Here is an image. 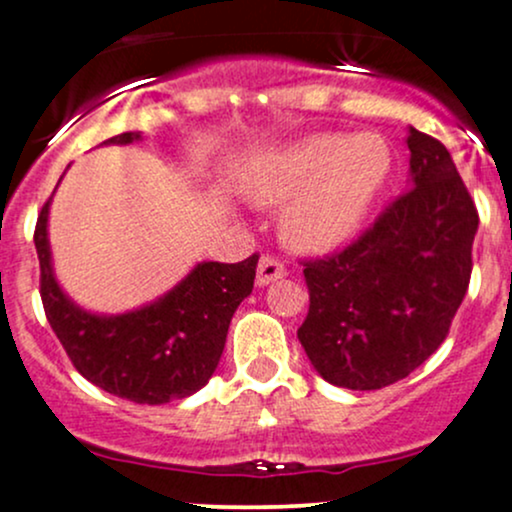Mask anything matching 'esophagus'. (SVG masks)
I'll use <instances>...</instances> for the list:
<instances>
[{"label": "esophagus", "instance_id": "1", "mask_svg": "<svg viewBox=\"0 0 512 512\" xmlns=\"http://www.w3.org/2000/svg\"><path fill=\"white\" fill-rule=\"evenodd\" d=\"M286 267L272 255H262L257 262V286H267L276 279H284Z\"/></svg>", "mask_w": 512, "mask_h": 512}]
</instances>
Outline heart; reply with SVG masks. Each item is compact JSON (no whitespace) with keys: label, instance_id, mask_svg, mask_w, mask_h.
I'll return each instance as SVG.
<instances>
[{"label":"heart","instance_id":"b5f03b06","mask_svg":"<svg viewBox=\"0 0 512 512\" xmlns=\"http://www.w3.org/2000/svg\"><path fill=\"white\" fill-rule=\"evenodd\" d=\"M390 163L378 134H313L262 158L248 178V195L260 204L289 202L281 238L291 248L330 250L368 214Z\"/></svg>","mask_w":512,"mask_h":512}]
</instances>
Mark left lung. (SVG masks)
<instances>
[{"label":"left lung","instance_id":"1","mask_svg":"<svg viewBox=\"0 0 512 512\" xmlns=\"http://www.w3.org/2000/svg\"><path fill=\"white\" fill-rule=\"evenodd\" d=\"M411 190L344 250L303 260L310 308L298 327L327 383L380 390L407 378L448 337L472 276L479 226L455 163L409 127Z\"/></svg>","mask_w":512,"mask_h":512}]
</instances>
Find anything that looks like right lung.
Segmentation results:
<instances>
[{"instance_id":"obj_1","label":"right lung","mask_w":512,"mask_h":512,"mask_svg":"<svg viewBox=\"0 0 512 512\" xmlns=\"http://www.w3.org/2000/svg\"><path fill=\"white\" fill-rule=\"evenodd\" d=\"M139 137L125 132L103 144H129ZM48 207L50 199L40 209L33 236L40 298L74 368L88 383L137 404H166L207 385L219 366L231 317L255 284L260 255L236 264L202 262L146 308L113 317L91 315L76 308L52 276Z\"/></svg>"}]
</instances>
